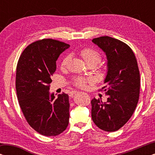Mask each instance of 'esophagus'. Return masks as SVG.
Segmentation results:
<instances>
[{
  "label": "esophagus",
  "mask_w": 155,
  "mask_h": 155,
  "mask_svg": "<svg viewBox=\"0 0 155 155\" xmlns=\"http://www.w3.org/2000/svg\"><path fill=\"white\" fill-rule=\"evenodd\" d=\"M75 93H77V91H75V90H73V91H71V92H70V93H69V95L71 97H73L74 94H75Z\"/></svg>",
  "instance_id": "1"
}]
</instances>
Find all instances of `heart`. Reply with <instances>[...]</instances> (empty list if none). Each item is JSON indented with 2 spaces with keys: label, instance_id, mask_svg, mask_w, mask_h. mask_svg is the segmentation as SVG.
Returning <instances> with one entry per match:
<instances>
[{
  "label": "heart",
  "instance_id": "obj_1",
  "mask_svg": "<svg viewBox=\"0 0 155 155\" xmlns=\"http://www.w3.org/2000/svg\"><path fill=\"white\" fill-rule=\"evenodd\" d=\"M80 56H81L84 61L89 64H94L97 65L100 62L101 56L100 54L96 50L92 49V48H85L84 49L80 51ZM69 60V56H67L63 58V59L61 61V66L65 67L67 65L68 62ZM90 79L89 78H85L82 77H76L73 79V82L76 85H78L80 87H84L86 85L87 82H90Z\"/></svg>",
  "mask_w": 155,
  "mask_h": 155
}]
</instances>
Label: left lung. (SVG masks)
Here are the masks:
<instances>
[{
    "label": "left lung",
    "mask_w": 155,
    "mask_h": 155,
    "mask_svg": "<svg viewBox=\"0 0 155 155\" xmlns=\"http://www.w3.org/2000/svg\"><path fill=\"white\" fill-rule=\"evenodd\" d=\"M92 42L107 56V72L101 89L108 98L106 102L95 98L91 101L92 118L101 130L114 132L130 119L138 102V66L132 49L120 40L106 36Z\"/></svg>",
    "instance_id": "1"
}]
</instances>
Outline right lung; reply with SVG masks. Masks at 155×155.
I'll use <instances>...</instances> for the list:
<instances>
[{
    "label": "right lung",
    "instance_id": "right-lung-1",
    "mask_svg": "<svg viewBox=\"0 0 155 155\" xmlns=\"http://www.w3.org/2000/svg\"><path fill=\"white\" fill-rule=\"evenodd\" d=\"M69 47L57 40H39L23 51L17 65L19 104L29 126L45 136L61 134L68 125V95L63 93L56 98L49 90L57 59Z\"/></svg>",
    "mask_w": 155,
    "mask_h": 155
}]
</instances>
